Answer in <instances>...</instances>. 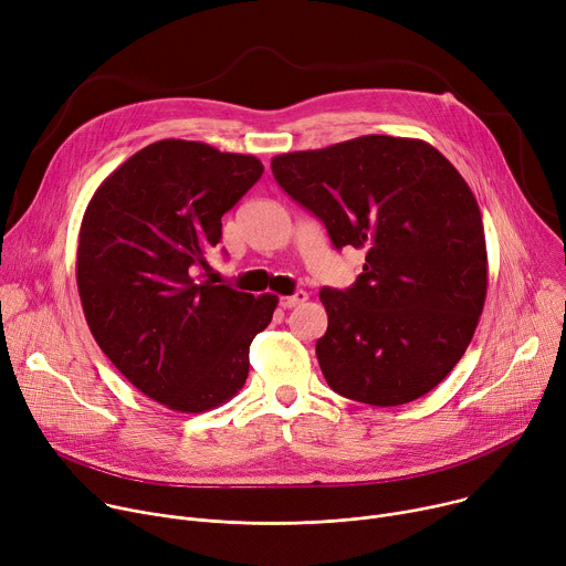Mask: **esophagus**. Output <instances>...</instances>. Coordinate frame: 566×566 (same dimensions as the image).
<instances>
[{"instance_id": "esophagus-1", "label": "esophagus", "mask_w": 566, "mask_h": 566, "mask_svg": "<svg viewBox=\"0 0 566 566\" xmlns=\"http://www.w3.org/2000/svg\"><path fill=\"white\" fill-rule=\"evenodd\" d=\"M306 298H308V294L303 292V290H298V292H294V294H290V296H281V306L290 311V308H296L298 303H303Z\"/></svg>"}]
</instances>
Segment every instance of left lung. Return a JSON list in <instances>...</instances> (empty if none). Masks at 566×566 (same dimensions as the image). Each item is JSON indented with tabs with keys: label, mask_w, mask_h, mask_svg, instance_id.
<instances>
[{
	"label": "left lung",
	"mask_w": 566,
	"mask_h": 566,
	"mask_svg": "<svg viewBox=\"0 0 566 566\" xmlns=\"http://www.w3.org/2000/svg\"><path fill=\"white\" fill-rule=\"evenodd\" d=\"M279 186L365 251L349 290L324 287L317 360L333 392L403 406L464 356L488 294L481 208L460 171L417 138L360 136L272 158Z\"/></svg>",
	"instance_id": "1"
}]
</instances>
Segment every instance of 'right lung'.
I'll use <instances>...</instances> for the list:
<instances>
[{
	"label": "right lung",
	"instance_id": "add662e5",
	"mask_svg": "<svg viewBox=\"0 0 566 566\" xmlns=\"http://www.w3.org/2000/svg\"><path fill=\"white\" fill-rule=\"evenodd\" d=\"M260 177L255 156L169 138L124 160L83 212L85 322L119 374L169 410L231 401L249 374V346L276 311V294L201 281L222 214Z\"/></svg>",
	"mask_w": 566,
	"mask_h": 566
}]
</instances>
